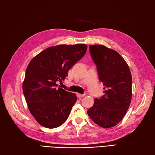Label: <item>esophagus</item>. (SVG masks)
Returning <instances> with one entry per match:
<instances>
[{
    "mask_svg": "<svg viewBox=\"0 0 155 155\" xmlns=\"http://www.w3.org/2000/svg\"><path fill=\"white\" fill-rule=\"evenodd\" d=\"M76 95H77L78 97H83L85 96V94H78V93L76 94Z\"/></svg>",
    "mask_w": 155,
    "mask_h": 155,
    "instance_id": "obj_1",
    "label": "esophagus"
}]
</instances>
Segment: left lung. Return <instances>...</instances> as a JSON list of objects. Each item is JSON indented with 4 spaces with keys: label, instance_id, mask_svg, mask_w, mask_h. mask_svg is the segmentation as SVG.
Returning <instances> with one entry per match:
<instances>
[{
    "label": "left lung",
    "instance_id": "8db88e82",
    "mask_svg": "<svg viewBox=\"0 0 155 155\" xmlns=\"http://www.w3.org/2000/svg\"><path fill=\"white\" fill-rule=\"evenodd\" d=\"M105 94L95 98L87 110L90 118L103 128H110L122 120L132 98V76L127 63L116 51L104 45H90Z\"/></svg>",
    "mask_w": 155,
    "mask_h": 155
}]
</instances>
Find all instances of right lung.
<instances>
[{"label":"right lung","mask_w":155,"mask_h":155,"mask_svg":"<svg viewBox=\"0 0 155 155\" xmlns=\"http://www.w3.org/2000/svg\"><path fill=\"white\" fill-rule=\"evenodd\" d=\"M87 45H60L46 48L28 65L22 84L28 109L41 125L54 129L67 120L76 95L58 87L84 55Z\"/></svg>","instance_id":"right-lung-1"}]
</instances>
